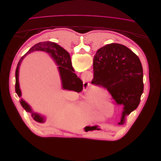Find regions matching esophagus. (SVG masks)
Instances as JSON below:
<instances>
[{"label": "esophagus", "instance_id": "1", "mask_svg": "<svg viewBox=\"0 0 161 161\" xmlns=\"http://www.w3.org/2000/svg\"><path fill=\"white\" fill-rule=\"evenodd\" d=\"M84 84H85V85H88V82H86V81H85V82H84Z\"/></svg>", "mask_w": 161, "mask_h": 161}]
</instances>
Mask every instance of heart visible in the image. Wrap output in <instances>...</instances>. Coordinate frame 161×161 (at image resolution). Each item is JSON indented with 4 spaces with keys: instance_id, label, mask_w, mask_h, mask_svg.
<instances>
[{
    "instance_id": "obj_1",
    "label": "heart",
    "mask_w": 161,
    "mask_h": 161,
    "mask_svg": "<svg viewBox=\"0 0 161 161\" xmlns=\"http://www.w3.org/2000/svg\"><path fill=\"white\" fill-rule=\"evenodd\" d=\"M97 107L96 103L92 99H88L85 104V113L90 117H92L95 113V109Z\"/></svg>"
}]
</instances>
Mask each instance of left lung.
I'll return each instance as SVG.
<instances>
[{
    "label": "left lung",
    "instance_id": "left-lung-1",
    "mask_svg": "<svg viewBox=\"0 0 161 161\" xmlns=\"http://www.w3.org/2000/svg\"><path fill=\"white\" fill-rule=\"evenodd\" d=\"M92 84L108 90L123 108L119 125L138 106L143 92V68L137 55L125 46L111 43L99 48L93 62Z\"/></svg>",
    "mask_w": 161,
    "mask_h": 161
}]
</instances>
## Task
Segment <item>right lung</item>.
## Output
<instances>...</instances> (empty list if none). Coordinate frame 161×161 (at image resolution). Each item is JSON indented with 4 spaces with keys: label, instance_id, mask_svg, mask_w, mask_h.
Wrapping results in <instances>:
<instances>
[{
    "label": "right lung",
    "instance_id": "1",
    "mask_svg": "<svg viewBox=\"0 0 161 161\" xmlns=\"http://www.w3.org/2000/svg\"><path fill=\"white\" fill-rule=\"evenodd\" d=\"M36 50L44 51L48 53L50 56H52V58H53V59L56 61V62L58 65V70L59 71L61 79H62L63 89L73 90L78 93L80 92L83 89V82L74 73L75 71L72 67L69 53L56 43L47 41L39 42L34 45L29 50V51L24 56L21 58L20 60L19 61L16 70V85H15L16 92L19 97H21V96L18 80L20 64L23 59L26 56L27 53ZM20 103L27 112L31 113V117L35 121L39 122L40 123L44 122V119L41 117L40 114L34 113L31 108H30V106L22 99H21Z\"/></svg>",
    "mask_w": 161,
    "mask_h": 161
}]
</instances>
